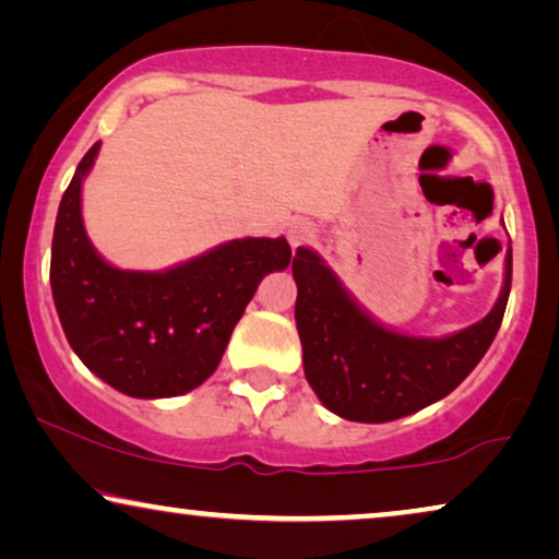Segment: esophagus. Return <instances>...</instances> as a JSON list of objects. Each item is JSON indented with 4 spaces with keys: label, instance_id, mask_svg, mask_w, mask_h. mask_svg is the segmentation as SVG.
<instances>
[{
    "label": "esophagus",
    "instance_id": "1",
    "mask_svg": "<svg viewBox=\"0 0 559 559\" xmlns=\"http://www.w3.org/2000/svg\"><path fill=\"white\" fill-rule=\"evenodd\" d=\"M287 236H289V243H293V247L297 249V247H302V243L312 241V236H316V226H312L310 221L297 218V221H293V224H289Z\"/></svg>",
    "mask_w": 559,
    "mask_h": 559
}]
</instances>
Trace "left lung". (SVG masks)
I'll list each match as a JSON object with an SVG mask.
<instances>
[{"label": "left lung", "mask_w": 559, "mask_h": 559, "mask_svg": "<svg viewBox=\"0 0 559 559\" xmlns=\"http://www.w3.org/2000/svg\"><path fill=\"white\" fill-rule=\"evenodd\" d=\"M295 320L312 392L354 423H392L442 400L491 346L511 289V249L499 302L476 325L448 338H417L379 325L350 300L316 251L293 259Z\"/></svg>", "instance_id": "1"}]
</instances>
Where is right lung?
<instances>
[{"label": "right lung", "instance_id": "1", "mask_svg": "<svg viewBox=\"0 0 559 559\" xmlns=\"http://www.w3.org/2000/svg\"><path fill=\"white\" fill-rule=\"evenodd\" d=\"M98 142L75 167L52 231L50 287L66 338L106 384L140 400L178 396L216 371L259 282L285 270L282 239H236L167 272H127L91 247L81 182Z\"/></svg>", "mask_w": 559, "mask_h": 559}]
</instances>
